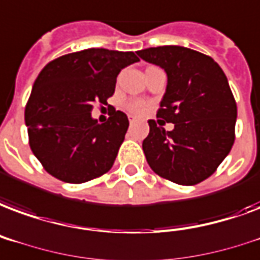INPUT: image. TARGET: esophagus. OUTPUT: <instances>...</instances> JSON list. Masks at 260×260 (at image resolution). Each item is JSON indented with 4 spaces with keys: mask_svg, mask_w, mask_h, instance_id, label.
Listing matches in <instances>:
<instances>
[{
    "mask_svg": "<svg viewBox=\"0 0 260 260\" xmlns=\"http://www.w3.org/2000/svg\"><path fill=\"white\" fill-rule=\"evenodd\" d=\"M136 120H137V119L134 118V116H128V122H130V124H133Z\"/></svg>",
    "mask_w": 260,
    "mask_h": 260,
    "instance_id": "obj_1",
    "label": "esophagus"
}]
</instances>
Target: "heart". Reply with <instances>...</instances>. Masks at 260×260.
<instances>
[{
    "mask_svg": "<svg viewBox=\"0 0 260 260\" xmlns=\"http://www.w3.org/2000/svg\"><path fill=\"white\" fill-rule=\"evenodd\" d=\"M126 108H127L128 111L132 112V114L141 115L146 111V104H145V103H142V101L132 100V101H127V104H126Z\"/></svg>",
    "mask_w": 260,
    "mask_h": 260,
    "instance_id": "obj_1",
    "label": "heart"
}]
</instances>
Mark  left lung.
Masks as SVG:
<instances>
[{
    "mask_svg": "<svg viewBox=\"0 0 260 260\" xmlns=\"http://www.w3.org/2000/svg\"><path fill=\"white\" fill-rule=\"evenodd\" d=\"M137 53L167 75L159 126L149 120V134L142 142L148 165L171 182H202L214 174L234 142L237 105L225 72L210 56L178 45ZM165 121L175 123L171 132L161 127Z\"/></svg>",
    "mask_w": 260,
    "mask_h": 260,
    "instance_id": "left-lung-1",
    "label": "left lung"
}]
</instances>
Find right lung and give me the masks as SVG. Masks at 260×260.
Returning a JSON list of instances; mask_svg holds the SVG:
<instances>
[{"label":"right lung","instance_id":"obj_1","mask_svg":"<svg viewBox=\"0 0 260 260\" xmlns=\"http://www.w3.org/2000/svg\"><path fill=\"white\" fill-rule=\"evenodd\" d=\"M137 54L85 49L56 58L40 72L24 119L31 151L54 178L87 182L112 167L128 119L114 109L99 123L91 111L95 103L107 104L119 72L140 61Z\"/></svg>","mask_w":260,"mask_h":260}]
</instances>
